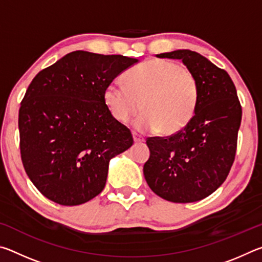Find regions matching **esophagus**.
I'll use <instances>...</instances> for the list:
<instances>
[{"instance_id": "1", "label": "esophagus", "mask_w": 262, "mask_h": 262, "mask_svg": "<svg viewBox=\"0 0 262 262\" xmlns=\"http://www.w3.org/2000/svg\"><path fill=\"white\" fill-rule=\"evenodd\" d=\"M133 137H134L135 143H141V142H144V137L137 134V133H133Z\"/></svg>"}]
</instances>
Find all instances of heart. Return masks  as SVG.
I'll return each mask as SVG.
<instances>
[{"label": "heart", "mask_w": 262, "mask_h": 262, "mask_svg": "<svg viewBox=\"0 0 262 262\" xmlns=\"http://www.w3.org/2000/svg\"><path fill=\"white\" fill-rule=\"evenodd\" d=\"M125 84L105 88L104 101L115 120L127 122L143 107L133 126L139 132L174 135L193 120L200 88L195 75L179 63L154 59L130 68Z\"/></svg>", "instance_id": "b5f03b06"}]
</instances>
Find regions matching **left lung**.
I'll return each instance as SVG.
<instances>
[{"mask_svg": "<svg viewBox=\"0 0 262 262\" xmlns=\"http://www.w3.org/2000/svg\"><path fill=\"white\" fill-rule=\"evenodd\" d=\"M157 57L178 59L199 82L198 108L189 125L170 137H149L144 178L158 196L177 203L200 201L224 183L234 161L242 106L225 70L196 52L177 50Z\"/></svg>", "mask_w": 262, "mask_h": 262, "instance_id": "1", "label": "left lung"}]
</instances>
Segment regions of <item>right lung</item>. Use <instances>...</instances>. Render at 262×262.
<instances>
[{"label": "right lung", "mask_w": 262, "mask_h": 262, "mask_svg": "<svg viewBox=\"0 0 262 262\" xmlns=\"http://www.w3.org/2000/svg\"><path fill=\"white\" fill-rule=\"evenodd\" d=\"M137 62L76 51L32 79L19 108L20 156L43 196L78 206L104 189L110 161L134 143L110 113L104 91Z\"/></svg>", "instance_id": "add662e5"}]
</instances>
